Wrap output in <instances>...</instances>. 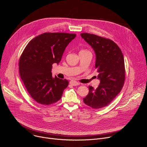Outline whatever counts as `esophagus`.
<instances>
[{
  "instance_id": "obj_1",
  "label": "esophagus",
  "mask_w": 147,
  "mask_h": 147,
  "mask_svg": "<svg viewBox=\"0 0 147 147\" xmlns=\"http://www.w3.org/2000/svg\"><path fill=\"white\" fill-rule=\"evenodd\" d=\"M70 84L71 85L73 86H78L80 84V83L77 82V81H74V80H71L70 81Z\"/></svg>"
}]
</instances>
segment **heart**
<instances>
[{
  "label": "heart",
  "mask_w": 147,
  "mask_h": 147,
  "mask_svg": "<svg viewBox=\"0 0 147 147\" xmlns=\"http://www.w3.org/2000/svg\"><path fill=\"white\" fill-rule=\"evenodd\" d=\"M86 51V50H84V51Z\"/></svg>",
  "instance_id": "b5f03b06"
}]
</instances>
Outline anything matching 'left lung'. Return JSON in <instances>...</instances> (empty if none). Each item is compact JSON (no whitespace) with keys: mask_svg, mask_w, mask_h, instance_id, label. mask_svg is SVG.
Instances as JSON below:
<instances>
[{"mask_svg":"<svg viewBox=\"0 0 147 147\" xmlns=\"http://www.w3.org/2000/svg\"><path fill=\"white\" fill-rule=\"evenodd\" d=\"M81 37L94 49L95 67L100 84L94 89L89 86V93L83 99L94 109L107 107L121 91L125 81L124 57L118 45L112 40L92 34L81 33Z\"/></svg>","mask_w":147,"mask_h":147,"instance_id":"8db88e82","label":"left lung"}]
</instances>
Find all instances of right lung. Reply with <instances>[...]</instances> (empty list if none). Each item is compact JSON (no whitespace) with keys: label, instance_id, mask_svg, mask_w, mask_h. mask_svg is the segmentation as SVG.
<instances>
[{"label":"right lung","instance_id":"1","mask_svg":"<svg viewBox=\"0 0 147 147\" xmlns=\"http://www.w3.org/2000/svg\"><path fill=\"white\" fill-rule=\"evenodd\" d=\"M76 34L45 32L32 39L19 60V73L32 99L49 105L57 102L69 85L66 79L52 78L53 63L59 64L67 46Z\"/></svg>","mask_w":147,"mask_h":147}]
</instances>
